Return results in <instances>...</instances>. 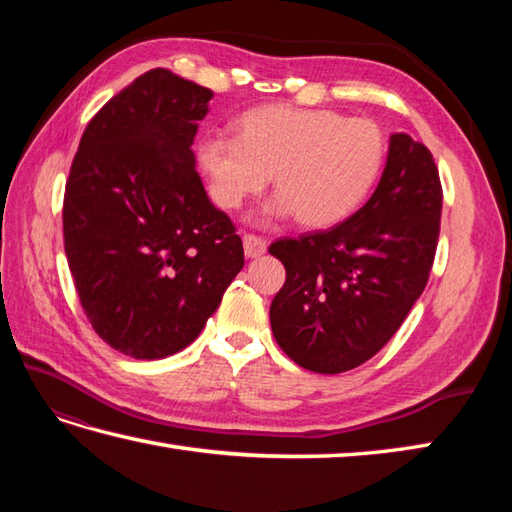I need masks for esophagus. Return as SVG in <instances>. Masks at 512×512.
Here are the masks:
<instances>
[{
    "mask_svg": "<svg viewBox=\"0 0 512 512\" xmlns=\"http://www.w3.org/2000/svg\"><path fill=\"white\" fill-rule=\"evenodd\" d=\"M242 242H244V253H246V257H250V259L262 257V255L266 253V239H264V237L253 235V233H246V235L242 237Z\"/></svg>",
    "mask_w": 512,
    "mask_h": 512,
    "instance_id": "1",
    "label": "esophagus"
}]
</instances>
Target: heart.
<instances>
[{"label":"heart","mask_w":512,"mask_h":512,"mask_svg":"<svg viewBox=\"0 0 512 512\" xmlns=\"http://www.w3.org/2000/svg\"><path fill=\"white\" fill-rule=\"evenodd\" d=\"M198 160L220 209H239L273 176L277 198L264 217L295 215L303 226L325 228L352 215L372 191L385 162V136L367 118L264 105L239 118L235 138L206 136Z\"/></svg>","instance_id":"b5f03b06"}]
</instances>
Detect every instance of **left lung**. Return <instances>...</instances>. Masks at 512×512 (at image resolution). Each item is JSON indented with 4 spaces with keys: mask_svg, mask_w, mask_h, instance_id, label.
I'll return each mask as SVG.
<instances>
[{
    "mask_svg": "<svg viewBox=\"0 0 512 512\" xmlns=\"http://www.w3.org/2000/svg\"><path fill=\"white\" fill-rule=\"evenodd\" d=\"M440 215L431 151L394 134L376 191L352 217L270 244L286 268L270 303L281 350L317 374L347 372L380 352L427 286Z\"/></svg>",
    "mask_w": 512,
    "mask_h": 512,
    "instance_id": "obj_1",
    "label": "left lung"
}]
</instances>
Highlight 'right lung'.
Masks as SVG:
<instances>
[{
    "label": "right lung",
    "instance_id": "1",
    "mask_svg": "<svg viewBox=\"0 0 512 512\" xmlns=\"http://www.w3.org/2000/svg\"><path fill=\"white\" fill-rule=\"evenodd\" d=\"M213 92L165 68L112 96L81 136L63 246L94 332L140 361L198 339L244 266L242 237L195 171Z\"/></svg>",
    "mask_w": 512,
    "mask_h": 512
}]
</instances>
